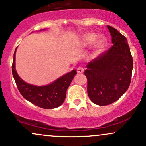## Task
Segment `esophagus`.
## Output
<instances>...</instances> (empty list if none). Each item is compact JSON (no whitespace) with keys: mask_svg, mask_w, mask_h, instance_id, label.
Wrapping results in <instances>:
<instances>
[{"mask_svg":"<svg viewBox=\"0 0 146 146\" xmlns=\"http://www.w3.org/2000/svg\"><path fill=\"white\" fill-rule=\"evenodd\" d=\"M84 71V68L82 67V66H79V67L77 68V71H78V73H83Z\"/></svg>","mask_w":146,"mask_h":146,"instance_id":"obj_1","label":"esophagus"}]
</instances>
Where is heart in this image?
Wrapping results in <instances>:
<instances>
[{"instance_id": "heart-1", "label": "heart", "mask_w": 146, "mask_h": 146, "mask_svg": "<svg viewBox=\"0 0 146 146\" xmlns=\"http://www.w3.org/2000/svg\"><path fill=\"white\" fill-rule=\"evenodd\" d=\"M98 35L95 33H88L84 36L83 45L84 46H90L95 42V47L98 52L103 50L107 44V39L104 36H101L97 38Z\"/></svg>"}]
</instances>
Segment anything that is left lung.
I'll return each instance as SVG.
<instances>
[{
	"label": "left lung",
	"instance_id": "obj_1",
	"mask_svg": "<svg viewBox=\"0 0 146 146\" xmlns=\"http://www.w3.org/2000/svg\"><path fill=\"white\" fill-rule=\"evenodd\" d=\"M108 29L113 45L88 63L84 71L89 98L99 105L111 104L120 99L129 88L133 67L126 38L112 26Z\"/></svg>",
	"mask_w": 146,
	"mask_h": 146
}]
</instances>
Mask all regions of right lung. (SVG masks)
I'll list each match as a JSON object with an SVG mask.
<instances>
[{
	"instance_id": "add662e5",
	"label": "right lung",
	"mask_w": 146,
	"mask_h": 146,
	"mask_svg": "<svg viewBox=\"0 0 146 146\" xmlns=\"http://www.w3.org/2000/svg\"><path fill=\"white\" fill-rule=\"evenodd\" d=\"M16 49L13 54L12 73L18 90L23 97L33 104L43 109H54L60 106L66 98L68 87L77 74L76 71L73 70L47 86H37L27 84L19 77L15 71Z\"/></svg>"
}]
</instances>
